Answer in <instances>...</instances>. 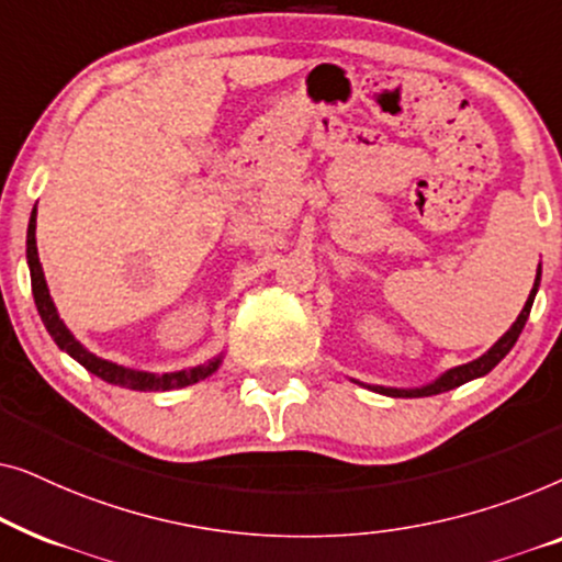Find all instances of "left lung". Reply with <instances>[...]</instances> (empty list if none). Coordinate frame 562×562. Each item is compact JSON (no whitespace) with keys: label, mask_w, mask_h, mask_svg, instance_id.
Segmentation results:
<instances>
[{"label":"left lung","mask_w":562,"mask_h":562,"mask_svg":"<svg viewBox=\"0 0 562 562\" xmlns=\"http://www.w3.org/2000/svg\"><path fill=\"white\" fill-rule=\"evenodd\" d=\"M537 286H540V271H537L535 286H532V291H529V299H527L525 310H521V314L517 317V322H514V325L506 329V335L502 337V340H498L488 352H483L481 358H475V360H471V363H465V366L450 368L448 373H442L440 379L432 381V383H427V386H422V389H386V386H368V389L379 391V394H386V396H406V398H412V396H435V394H442V391L463 386V383H468V381L486 375L491 368L502 363V358L514 348V342H517V337L521 335V329H525V322L529 317V310H532V302H535V294H537Z\"/></svg>","instance_id":"left-lung-1"}]
</instances>
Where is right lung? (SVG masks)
Instances as JSON below:
<instances>
[{"instance_id":"obj_1","label":"right lung","mask_w":562,"mask_h":562,"mask_svg":"<svg viewBox=\"0 0 562 562\" xmlns=\"http://www.w3.org/2000/svg\"><path fill=\"white\" fill-rule=\"evenodd\" d=\"M35 217H37V210H33L30 214V225H27V266H30V281H33V296H35V306H37V314H41L45 329H48L53 340L60 350H66L68 356L74 360H79V363L87 368L89 373L99 375V379L106 381V383H114V386H122V389H133V391H171V389H183V386H191V383L206 379V375H212L217 371L222 358H212L206 360L204 366H196V368H189V371H176V373H145V371H133V368H125V366H117V363H110V360L104 358H97L94 352H89L83 345L76 340L71 335V329L64 325V319L58 317L56 312V304H53L50 299V291H48V283H45V276H43V266H41V258H37V243H35Z\"/></svg>"}]
</instances>
